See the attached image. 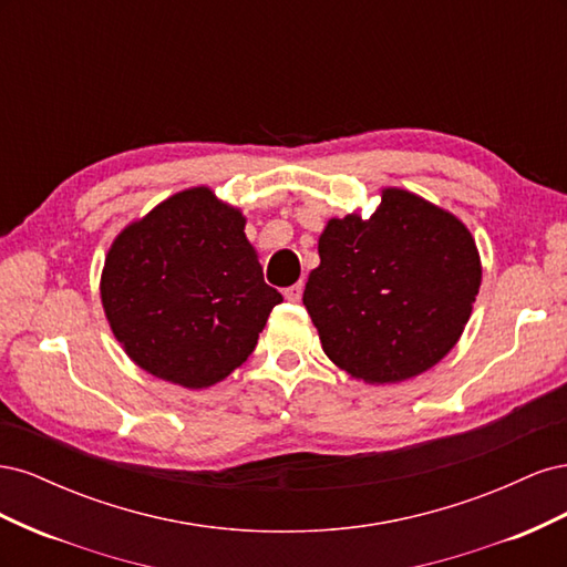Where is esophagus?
<instances>
[{
  "mask_svg": "<svg viewBox=\"0 0 567 567\" xmlns=\"http://www.w3.org/2000/svg\"><path fill=\"white\" fill-rule=\"evenodd\" d=\"M284 298H286L288 302H298V300L302 298V284H296V286H288V288L284 290Z\"/></svg>",
  "mask_w": 567,
  "mask_h": 567,
  "instance_id": "obj_1",
  "label": "esophagus"
}]
</instances>
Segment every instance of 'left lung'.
Wrapping results in <instances>:
<instances>
[{"label":"left lung","mask_w":567,"mask_h":567,"mask_svg":"<svg viewBox=\"0 0 567 567\" xmlns=\"http://www.w3.org/2000/svg\"><path fill=\"white\" fill-rule=\"evenodd\" d=\"M302 302L331 362L369 385L402 383L450 354L483 281L463 221L400 186L381 203L331 217Z\"/></svg>","instance_id":"obj_1"}]
</instances>
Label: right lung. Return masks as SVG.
I'll list each match as a JSON object with an SVG mask.
<instances>
[{"mask_svg":"<svg viewBox=\"0 0 567 567\" xmlns=\"http://www.w3.org/2000/svg\"><path fill=\"white\" fill-rule=\"evenodd\" d=\"M246 215L192 186L130 221L106 252L99 293L115 340L146 373L188 390L241 367L284 302L262 279Z\"/></svg>","mask_w":567,"mask_h":567,"instance_id":"right-lung-1","label":"right lung"}]
</instances>
